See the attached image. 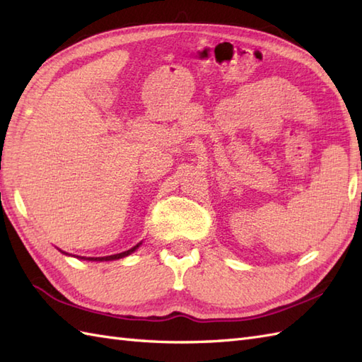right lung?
Returning a JSON list of instances; mask_svg holds the SVG:
<instances>
[{"label": "right lung", "instance_id": "1", "mask_svg": "<svg viewBox=\"0 0 362 362\" xmlns=\"http://www.w3.org/2000/svg\"><path fill=\"white\" fill-rule=\"evenodd\" d=\"M141 244V243H140ZM140 244L134 245L132 249H129L126 252H121V253H117V255H110V257H98V258H86V257H81L82 259H90V261H112V259H119V258H124L127 255H130V253L135 252L138 247H140Z\"/></svg>", "mask_w": 362, "mask_h": 362}]
</instances>
